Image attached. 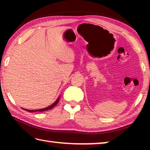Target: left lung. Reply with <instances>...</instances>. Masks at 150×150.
<instances>
[{
  "label": "left lung",
  "mask_w": 150,
  "mask_h": 150,
  "mask_svg": "<svg viewBox=\"0 0 150 150\" xmlns=\"http://www.w3.org/2000/svg\"><path fill=\"white\" fill-rule=\"evenodd\" d=\"M59 97L57 98V99L55 101V102L52 104V105H51L50 106H46V107H44L43 108H40V109H35V110H28V109H26V108H22L23 110H26L28 112H44V111H45V110H50V109H52L54 107V106L57 105V104L58 103V102H59Z\"/></svg>",
  "instance_id": "left-lung-1"
}]
</instances>
